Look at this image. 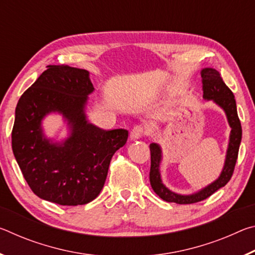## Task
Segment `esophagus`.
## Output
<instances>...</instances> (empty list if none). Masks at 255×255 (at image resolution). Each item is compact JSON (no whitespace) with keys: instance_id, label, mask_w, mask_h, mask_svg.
I'll return each mask as SVG.
<instances>
[{"instance_id":"obj_1","label":"esophagus","mask_w":255,"mask_h":255,"mask_svg":"<svg viewBox=\"0 0 255 255\" xmlns=\"http://www.w3.org/2000/svg\"><path fill=\"white\" fill-rule=\"evenodd\" d=\"M146 133V128L141 125H138V126H135L132 128V130L130 131V138L131 139H139V138L145 135Z\"/></svg>"}]
</instances>
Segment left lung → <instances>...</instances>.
<instances>
[{
	"mask_svg": "<svg viewBox=\"0 0 255 255\" xmlns=\"http://www.w3.org/2000/svg\"><path fill=\"white\" fill-rule=\"evenodd\" d=\"M200 74L202 77V90H204V96L202 97H204L205 100L213 101L218 107L222 108L224 112H225L228 125H230L232 130L230 133V141H228L225 163H224L221 175L214 182L202 188L199 191L191 193V195H180V193L172 191V190L164 185L161 178V171H159V165H161L163 156L162 148L156 143H152L149 145L150 185H152L154 192L161 199L167 202H175V204L179 205L195 204V202L205 200L206 198L210 197L218 189L225 187L228 181L231 180L233 172H234L242 140V127L239 116H237L234 94L228 89V86L224 83L221 74L215 68H202Z\"/></svg>",
	"mask_w": 255,
	"mask_h": 255,
	"instance_id": "obj_1",
	"label": "left lung"
}]
</instances>
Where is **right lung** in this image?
<instances>
[{
  "mask_svg": "<svg viewBox=\"0 0 255 255\" xmlns=\"http://www.w3.org/2000/svg\"><path fill=\"white\" fill-rule=\"evenodd\" d=\"M93 91L88 71L49 65L16 105L12 149L30 189L41 199L62 206L96 199L112 156L126 144L127 130H103L86 118ZM50 113L62 115L70 130L62 142L46 137L42 129Z\"/></svg>",
  "mask_w": 255,
  "mask_h": 255,
  "instance_id": "right-lung-1",
  "label": "right lung"
}]
</instances>
